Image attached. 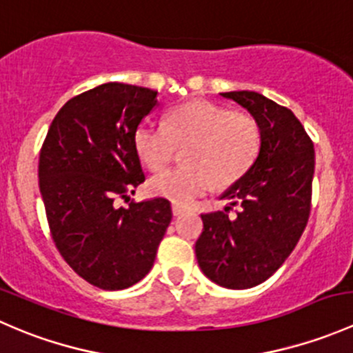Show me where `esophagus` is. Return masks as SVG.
<instances>
[{
    "mask_svg": "<svg viewBox=\"0 0 353 353\" xmlns=\"http://www.w3.org/2000/svg\"><path fill=\"white\" fill-rule=\"evenodd\" d=\"M188 212V208L186 206H183V205H177V203H174L172 205V213L176 216H179V215H183V213H186Z\"/></svg>",
    "mask_w": 353,
    "mask_h": 353,
    "instance_id": "34e87169",
    "label": "esophagus"
}]
</instances>
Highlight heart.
<instances>
[{"instance_id": "1", "label": "heart", "mask_w": 353, "mask_h": 353, "mask_svg": "<svg viewBox=\"0 0 353 353\" xmlns=\"http://www.w3.org/2000/svg\"><path fill=\"white\" fill-rule=\"evenodd\" d=\"M261 126L248 112H232L205 101L177 105L165 116V128L143 123L134 131V148L152 170H162L184 150L181 169L157 174L148 190L177 205H190L208 193L243 179L258 160Z\"/></svg>"}]
</instances>
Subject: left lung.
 <instances>
[{
    "mask_svg": "<svg viewBox=\"0 0 353 353\" xmlns=\"http://www.w3.org/2000/svg\"><path fill=\"white\" fill-rule=\"evenodd\" d=\"M259 123L263 145L252 169L222 198L237 206L203 213L198 265L216 285L251 288L265 282L290 256L311 213L314 145L290 109L258 92H225Z\"/></svg>",
    "mask_w": 353,
    "mask_h": 353,
    "instance_id": "left-lung-1",
    "label": "left lung"
}]
</instances>
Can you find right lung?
<instances>
[{"label":"right lung","instance_id":"right-lung-1","mask_svg":"<svg viewBox=\"0 0 353 353\" xmlns=\"http://www.w3.org/2000/svg\"><path fill=\"white\" fill-rule=\"evenodd\" d=\"M157 95L110 81L70 99L39 155L52 241L74 273L104 290H123L150 272L172 220L165 198L116 206L145 181L134 131L157 108Z\"/></svg>","mask_w":353,"mask_h":353}]
</instances>
